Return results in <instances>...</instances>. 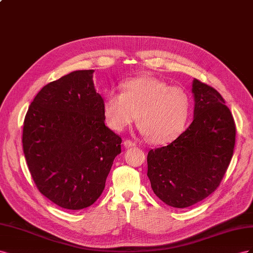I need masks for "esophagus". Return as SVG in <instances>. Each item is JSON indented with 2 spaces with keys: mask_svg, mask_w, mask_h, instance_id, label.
<instances>
[{
  "mask_svg": "<svg viewBox=\"0 0 253 253\" xmlns=\"http://www.w3.org/2000/svg\"><path fill=\"white\" fill-rule=\"evenodd\" d=\"M124 146L126 148H131V147H134L135 146V143H133L132 141L130 140H125L124 141Z\"/></svg>",
  "mask_w": 253,
  "mask_h": 253,
  "instance_id": "obj_1",
  "label": "esophagus"
}]
</instances>
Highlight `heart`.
I'll use <instances>...</instances> for the list:
<instances>
[{"instance_id": "obj_1", "label": "heart", "mask_w": 253, "mask_h": 253, "mask_svg": "<svg viewBox=\"0 0 253 253\" xmlns=\"http://www.w3.org/2000/svg\"><path fill=\"white\" fill-rule=\"evenodd\" d=\"M191 111V99L179 86L160 78L141 75L122 84V93H108L103 114L106 124L121 132L136 120L140 131L153 144H167L183 131Z\"/></svg>"}]
</instances>
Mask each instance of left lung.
<instances>
[{"label": "left lung", "instance_id": "8db88e82", "mask_svg": "<svg viewBox=\"0 0 253 253\" xmlns=\"http://www.w3.org/2000/svg\"><path fill=\"white\" fill-rule=\"evenodd\" d=\"M192 93V124L147 156L151 189L163 203L178 209L197 204L217 189L235 144V123L222 96L195 78Z\"/></svg>", "mask_w": 253, "mask_h": 253}]
</instances>
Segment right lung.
Here are the masks:
<instances>
[{
  "label": "right lung",
  "mask_w": 253,
  "mask_h": 253,
  "mask_svg": "<svg viewBox=\"0 0 253 253\" xmlns=\"http://www.w3.org/2000/svg\"><path fill=\"white\" fill-rule=\"evenodd\" d=\"M94 70L71 72L39 91L25 115L23 151L38 190L68 210L102 195L122 139L105 125Z\"/></svg>",
  "instance_id": "right-lung-1"
}]
</instances>
